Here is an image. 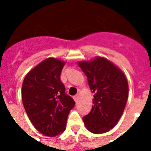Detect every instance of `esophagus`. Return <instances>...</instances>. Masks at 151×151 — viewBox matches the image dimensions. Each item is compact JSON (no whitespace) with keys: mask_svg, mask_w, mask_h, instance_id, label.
<instances>
[{"mask_svg":"<svg viewBox=\"0 0 151 151\" xmlns=\"http://www.w3.org/2000/svg\"><path fill=\"white\" fill-rule=\"evenodd\" d=\"M78 97H79V96H78V95H76V96H73V99H74V101H75V102H77V101H78Z\"/></svg>","mask_w":151,"mask_h":151,"instance_id":"1","label":"esophagus"}]
</instances>
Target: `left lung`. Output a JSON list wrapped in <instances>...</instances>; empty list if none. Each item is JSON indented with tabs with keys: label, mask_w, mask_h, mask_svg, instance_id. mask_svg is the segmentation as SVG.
<instances>
[{
	"label": "left lung",
	"mask_w": 151,
	"mask_h": 151,
	"mask_svg": "<svg viewBox=\"0 0 151 151\" xmlns=\"http://www.w3.org/2000/svg\"><path fill=\"white\" fill-rule=\"evenodd\" d=\"M87 76L94 93L91 112L83 117L86 129L95 134L105 133L117 124L129 97L127 78L121 69L103 57L78 63Z\"/></svg>",
	"instance_id": "left-lung-1"
}]
</instances>
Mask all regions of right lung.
<instances>
[{
    "instance_id": "obj_1",
    "label": "right lung",
    "mask_w": 151,
    "mask_h": 151,
    "mask_svg": "<svg viewBox=\"0 0 151 151\" xmlns=\"http://www.w3.org/2000/svg\"><path fill=\"white\" fill-rule=\"evenodd\" d=\"M65 62L48 58L25 77L22 99L25 110L35 129L46 136L63 133L75 102L65 93L60 80Z\"/></svg>"
}]
</instances>
